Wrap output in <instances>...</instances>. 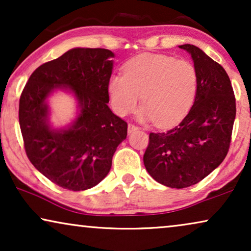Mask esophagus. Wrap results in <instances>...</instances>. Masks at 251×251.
Masks as SVG:
<instances>
[{
	"label": "esophagus",
	"mask_w": 251,
	"mask_h": 251,
	"mask_svg": "<svg viewBox=\"0 0 251 251\" xmlns=\"http://www.w3.org/2000/svg\"><path fill=\"white\" fill-rule=\"evenodd\" d=\"M137 129H138V126L132 125V123H129V125H128V132L129 133H131L132 131H135V130H137Z\"/></svg>",
	"instance_id": "obj_1"
}]
</instances>
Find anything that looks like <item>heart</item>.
Segmentation results:
<instances>
[{
  "label": "heart",
  "mask_w": 251,
  "mask_h": 251,
  "mask_svg": "<svg viewBox=\"0 0 251 251\" xmlns=\"http://www.w3.org/2000/svg\"><path fill=\"white\" fill-rule=\"evenodd\" d=\"M198 83L197 70L190 61L144 53L123 66V75L111 77L109 101L116 114L126 116L137 108L142 96V118L153 120L159 126H169L190 111Z\"/></svg>",
  "instance_id": "b5f03b06"
}]
</instances>
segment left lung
Segmentation results:
<instances>
[{"mask_svg":"<svg viewBox=\"0 0 251 251\" xmlns=\"http://www.w3.org/2000/svg\"><path fill=\"white\" fill-rule=\"evenodd\" d=\"M191 53L198 73L194 104L179 125L151 132L144 164L157 183L171 188L198 184L227 155L236 106L226 71L193 44L179 46Z\"/></svg>","mask_w":251,"mask_h":251,"instance_id":"obj_1","label":"left lung"}]
</instances>
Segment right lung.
<instances>
[{
  "mask_svg": "<svg viewBox=\"0 0 251 251\" xmlns=\"http://www.w3.org/2000/svg\"><path fill=\"white\" fill-rule=\"evenodd\" d=\"M114 53L107 49L76 48L44 63L30 75L19 99V125L26 155L58 186L84 191L104 179L128 125L107 106ZM56 87H68L80 114L68 129L47 125L45 99Z\"/></svg>",
  "mask_w": 251,
  "mask_h": 251,
  "instance_id": "right-lung-1",
  "label": "right lung"
}]
</instances>
